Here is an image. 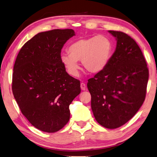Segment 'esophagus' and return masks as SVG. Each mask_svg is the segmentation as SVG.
Instances as JSON below:
<instances>
[{
    "label": "esophagus",
    "instance_id": "34e87169",
    "mask_svg": "<svg viewBox=\"0 0 157 157\" xmlns=\"http://www.w3.org/2000/svg\"><path fill=\"white\" fill-rule=\"evenodd\" d=\"M80 87H81L82 90H83V91L86 90V84H84V83H83V82H82V83L80 84Z\"/></svg>",
    "mask_w": 157,
    "mask_h": 157
}]
</instances>
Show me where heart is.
Listing matches in <instances>:
<instances>
[{"label":"heart","instance_id":"heart-1","mask_svg":"<svg viewBox=\"0 0 157 157\" xmlns=\"http://www.w3.org/2000/svg\"><path fill=\"white\" fill-rule=\"evenodd\" d=\"M113 47L111 40L103 35L82 38L70 45L69 54H61V61L72 76L78 75L79 61H82L84 68L89 73H98L108 66Z\"/></svg>","mask_w":157,"mask_h":157}]
</instances>
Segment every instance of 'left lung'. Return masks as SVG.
I'll list each match as a JSON object with an SVG mask.
<instances>
[{
	"mask_svg": "<svg viewBox=\"0 0 157 157\" xmlns=\"http://www.w3.org/2000/svg\"><path fill=\"white\" fill-rule=\"evenodd\" d=\"M117 47L108 66L89 79L87 88L96 120L107 128L124 125L145 99L149 71L136 42L121 31H109Z\"/></svg>",
	"mask_w": 157,
	"mask_h": 157,
	"instance_id": "obj_1",
	"label": "left lung"
}]
</instances>
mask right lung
<instances>
[{"instance_id": "right-lung-1", "label": "right lung", "mask_w": 157, "mask_h": 157, "mask_svg": "<svg viewBox=\"0 0 157 157\" xmlns=\"http://www.w3.org/2000/svg\"><path fill=\"white\" fill-rule=\"evenodd\" d=\"M73 36V29L39 33L24 44L14 63V98L29 122L44 132H56L68 122L70 104L81 92L80 82L61 61V49Z\"/></svg>"}]
</instances>
